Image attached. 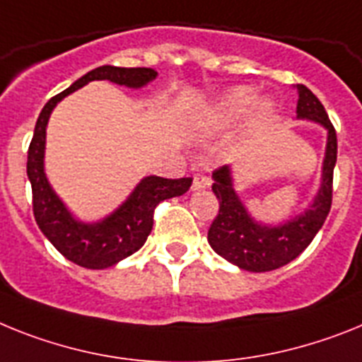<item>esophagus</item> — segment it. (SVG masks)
<instances>
[{"label": "esophagus", "mask_w": 362, "mask_h": 362, "mask_svg": "<svg viewBox=\"0 0 362 362\" xmlns=\"http://www.w3.org/2000/svg\"><path fill=\"white\" fill-rule=\"evenodd\" d=\"M209 186H211V180H209L206 175L197 173V175L193 176V189H206V187Z\"/></svg>", "instance_id": "1"}]
</instances>
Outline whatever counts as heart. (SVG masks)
Wrapping results in <instances>:
<instances>
[{
  "label": "heart",
  "instance_id": "obj_1",
  "mask_svg": "<svg viewBox=\"0 0 362 362\" xmlns=\"http://www.w3.org/2000/svg\"><path fill=\"white\" fill-rule=\"evenodd\" d=\"M254 95H256L254 90L247 86H238L230 90L208 115V124L209 127H226V124L241 119L254 101ZM256 112L259 117H267L272 112V103L269 99H261L256 105Z\"/></svg>",
  "mask_w": 362,
  "mask_h": 362
}]
</instances>
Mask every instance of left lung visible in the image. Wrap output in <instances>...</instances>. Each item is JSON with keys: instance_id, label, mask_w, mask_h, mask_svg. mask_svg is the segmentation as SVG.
<instances>
[{"instance_id": "obj_1", "label": "left lung", "mask_w": 362, "mask_h": 362, "mask_svg": "<svg viewBox=\"0 0 362 362\" xmlns=\"http://www.w3.org/2000/svg\"><path fill=\"white\" fill-rule=\"evenodd\" d=\"M296 117L313 119L327 129V147L322 171V186L311 209L281 226L257 224L238 199L226 165L214 171V189L218 214L208 230V241L218 256L248 272H269L287 265L309 247L326 221L333 200V169L337 162V132L318 97L298 84Z\"/></svg>"}]
</instances>
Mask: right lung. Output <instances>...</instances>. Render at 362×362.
Wrapping results in <instances>:
<instances>
[{"label": "right lung", "instance_id": "right-lung-1", "mask_svg": "<svg viewBox=\"0 0 362 362\" xmlns=\"http://www.w3.org/2000/svg\"><path fill=\"white\" fill-rule=\"evenodd\" d=\"M151 68H115L101 66L88 71L68 90L51 97L42 108L36 121L29 153H27V176L33 189V214L36 224L57 250L69 261L84 269H108L124 257L132 256L144 247L153 230L154 209L160 202L184 195L193 178H162L147 176L139 182L132 195L115 209L110 217L95 224L78 223L64 208L60 199L51 189L44 173L45 127L57 103L92 81H110L121 86L139 88L156 78Z\"/></svg>", "mask_w": 362, "mask_h": 362}]
</instances>
